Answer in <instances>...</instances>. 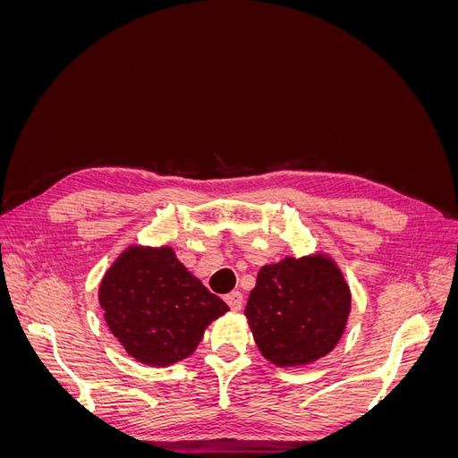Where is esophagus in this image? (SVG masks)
<instances>
[{
  "instance_id": "34e87169",
  "label": "esophagus",
  "mask_w": 458,
  "mask_h": 458,
  "mask_svg": "<svg viewBox=\"0 0 458 458\" xmlns=\"http://www.w3.org/2000/svg\"><path fill=\"white\" fill-rule=\"evenodd\" d=\"M225 301H227V306H229L233 311H241V310H242L244 298H242L241 293H231V294L225 296Z\"/></svg>"
}]
</instances>
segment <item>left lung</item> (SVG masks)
<instances>
[{
    "label": "left lung",
    "instance_id": "obj_1",
    "mask_svg": "<svg viewBox=\"0 0 458 458\" xmlns=\"http://www.w3.org/2000/svg\"><path fill=\"white\" fill-rule=\"evenodd\" d=\"M350 306L340 269L317 254L263 266L244 315L263 357L279 367H300L332 352Z\"/></svg>",
    "mask_w": 458,
    "mask_h": 458
}]
</instances>
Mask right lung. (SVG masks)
I'll return each instance as SVG.
<instances>
[{
	"label": "right lung",
	"instance_id": "obj_1",
	"mask_svg": "<svg viewBox=\"0 0 458 458\" xmlns=\"http://www.w3.org/2000/svg\"><path fill=\"white\" fill-rule=\"evenodd\" d=\"M99 301L118 342L152 367L189 357L206 327L229 311L168 246L128 248L103 276Z\"/></svg>",
	"mask_w": 458,
	"mask_h": 458
}]
</instances>
